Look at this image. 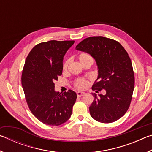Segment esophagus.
Returning a JSON list of instances; mask_svg holds the SVG:
<instances>
[{
    "instance_id": "1",
    "label": "esophagus",
    "mask_w": 152,
    "mask_h": 152,
    "mask_svg": "<svg viewBox=\"0 0 152 152\" xmlns=\"http://www.w3.org/2000/svg\"><path fill=\"white\" fill-rule=\"evenodd\" d=\"M76 94H77V96H78V97H80L82 96H83V95L85 94V92H81V91H78V92H76Z\"/></svg>"
}]
</instances>
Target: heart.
<instances>
[{
    "mask_svg": "<svg viewBox=\"0 0 152 152\" xmlns=\"http://www.w3.org/2000/svg\"><path fill=\"white\" fill-rule=\"evenodd\" d=\"M78 60L82 65H84V64L88 61H93V58L92 56L87 53H82L78 56ZM68 65V61H66L64 62L63 65L64 70H66L67 67ZM88 85V81L84 78H79L76 80L75 82V86L78 89H84L86 88Z\"/></svg>",
    "mask_w": 152,
    "mask_h": 152,
    "instance_id": "heart-1",
    "label": "heart"
}]
</instances>
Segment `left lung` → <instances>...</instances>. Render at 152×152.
<instances>
[{"mask_svg":"<svg viewBox=\"0 0 152 152\" xmlns=\"http://www.w3.org/2000/svg\"><path fill=\"white\" fill-rule=\"evenodd\" d=\"M76 50L89 53L96 61L97 82L92 89L96 92L106 91L104 95L92 94L94 101L89 107L91 117L103 123L119 119L129 107L135 85L127 52L117 41L102 36L86 38L76 45Z\"/></svg>","mask_w":152,"mask_h":152,"instance_id":"1","label":"left lung"}]
</instances>
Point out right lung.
I'll use <instances>...</instances> for the list:
<instances>
[{
	"mask_svg": "<svg viewBox=\"0 0 152 152\" xmlns=\"http://www.w3.org/2000/svg\"><path fill=\"white\" fill-rule=\"evenodd\" d=\"M74 43L55 40L39 43L25 60L21 77L25 99L32 114L45 125H60L71 117L76 93L56 92L54 81L62 74L64 57Z\"/></svg>",
	"mask_w": 152,
	"mask_h": 152,
	"instance_id": "add662e5",
	"label": "right lung"
}]
</instances>
